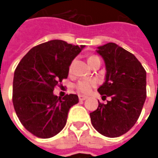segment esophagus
I'll return each instance as SVG.
<instances>
[{
	"label": "esophagus",
	"instance_id": "obj_1",
	"mask_svg": "<svg viewBox=\"0 0 158 158\" xmlns=\"http://www.w3.org/2000/svg\"><path fill=\"white\" fill-rule=\"evenodd\" d=\"M78 98H79V100L80 101H83L85 100L86 98H88V97L87 96H84V95H79Z\"/></svg>",
	"mask_w": 158,
	"mask_h": 158
}]
</instances>
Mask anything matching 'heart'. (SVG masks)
<instances>
[{
  "label": "heart",
  "mask_w": 158,
  "mask_h": 158,
  "mask_svg": "<svg viewBox=\"0 0 158 158\" xmlns=\"http://www.w3.org/2000/svg\"><path fill=\"white\" fill-rule=\"evenodd\" d=\"M97 59H99L98 56H95V55H92V56H89L88 58V62L89 64L92 63L95 60ZM73 65H74V62H71L69 66V70L72 69L73 68ZM97 84V82L95 80H90V79H85V80H81L79 82H77L76 84V89H77V91H79L80 93H83V94H88L89 93L92 89L94 88Z\"/></svg>",
  "instance_id": "1"
}]
</instances>
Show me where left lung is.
Here are the masks:
<instances>
[{
	"label": "left lung",
	"mask_w": 158,
	"mask_h": 158,
	"mask_svg": "<svg viewBox=\"0 0 158 158\" xmlns=\"http://www.w3.org/2000/svg\"><path fill=\"white\" fill-rule=\"evenodd\" d=\"M106 68V82L98 91L107 104L98 101L90 112L94 128L106 137H118L134 127L146 99V71L136 57L115 43L98 47Z\"/></svg>",
	"instance_id": "8db88e82"
}]
</instances>
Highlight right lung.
<instances>
[{
	"label": "right lung",
	"mask_w": 158,
	"mask_h": 158,
	"mask_svg": "<svg viewBox=\"0 0 158 158\" xmlns=\"http://www.w3.org/2000/svg\"><path fill=\"white\" fill-rule=\"evenodd\" d=\"M83 47L51 40L34 46L17 65L13 106L22 125L35 136L46 139L59 134L70 107L78 103L77 95L58 98L52 92L68 77L70 64Z\"/></svg>",
	"instance_id": "1"
}]
</instances>
